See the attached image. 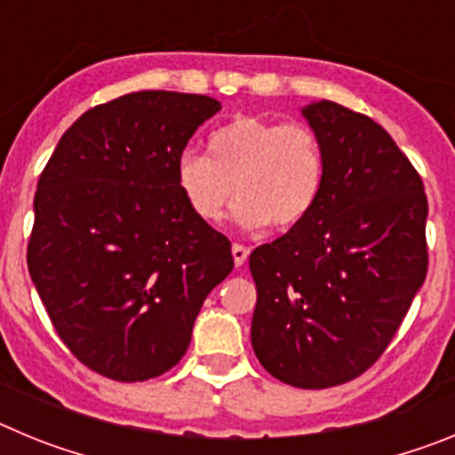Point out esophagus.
<instances>
[{
  "mask_svg": "<svg viewBox=\"0 0 455 455\" xmlns=\"http://www.w3.org/2000/svg\"><path fill=\"white\" fill-rule=\"evenodd\" d=\"M232 257H235V267H243L248 259V248L241 246V243H235L232 246Z\"/></svg>",
  "mask_w": 455,
  "mask_h": 455,
  "instance_id": "esophagus-1",
  "label": "esophagus"
}]
</instances>
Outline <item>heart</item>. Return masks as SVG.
Listing matches in <instances>:
<instances>
[{"instance_id": "1", "label": "heart", "mask_w": 455, "mask_h": 455, "mask_svg": "<svg viewBox=\"0 0 455 455\" xmlns=\"http://www.w3.org/2000/svg\"><path fill=\"white\" fill-rule=\"evenodd\" d=\"M323 175L319 136L307 124L259 116H235L209 134L207 155L184 152L175 164V182L193 214L219 223L235 188V223L243 230L303 223L319 203Z\"/></svg>"}]
</instances>
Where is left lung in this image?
Here are the masks:
<instances>
[{"label": "left lung", "mask_w": 455, "mask_h": 455, "mask_svg": "<svg viewBox=\"0 0 455 455\" xmlns=\"http://www.w3.org/2000/svg\"><path fill=\"white\" fill-rule=\"evenodd\" d=\"M323 150L312 214L255 248L252 351L283 383L323 389L383 355L428 271L421 178L392 136L321 100L300 108Z\"/></svg>", "instance_id": "left-lung-1"}]
</instances>
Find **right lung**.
<instances>
[{
    "instance_id": "add662e5",
    "label": "right lung",
    "mask_w": 455,
    "mask_h": 455,
    "mask_svg": "<svg viewBox=\"0 0 455 455\" xmlns=\"http://www.w3.org/2000/svg\"><path fill=\"white\" fill-rule=\"evenodd\" d=\"M220 111L207 95L139 91L88 108L38 180L31 283L72 355L120 383L182 360L230 241L193 214L175 164Z\"/></svg>"
}]
</instances>
